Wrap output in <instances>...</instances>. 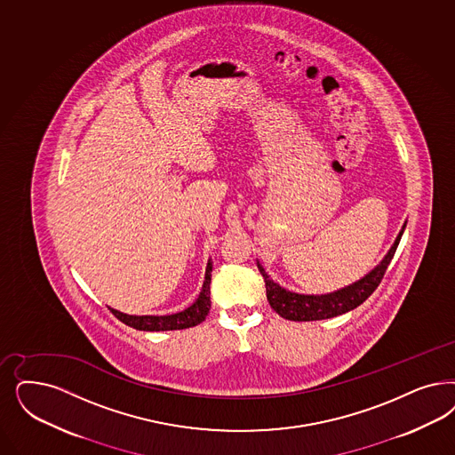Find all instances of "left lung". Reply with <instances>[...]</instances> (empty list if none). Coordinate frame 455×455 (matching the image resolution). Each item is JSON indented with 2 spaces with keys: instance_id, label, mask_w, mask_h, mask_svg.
<instances>
[{
  "instance_id": "left-lung-1",
  "label": "left lung",
  "mask_w": 455,
  "mask_h": 455,
  "mask_svg": "<svg viewBox=\"0 0 455 455\" xmlns=\"http://www.w3.org/2000/svg\"><path fill=\"white\" fill-rule=\"evenodd\" d=\"M407 221L403 223L398 236L393 242L392 249L383 257V260L378 266L370 270L360 281L341 287L334 292L328 294H299L287 291L283 285L274 283L266 268L257 260V267L266 281L267 300L270 307L279 314L283 319L289 321H319V319H330L341 314L349 313L356 309L366 299L375 292L376 287L381 283L387 268L392 262L393 255L400 243V238L405 232Z\"/></svg>"
}]
</instances>
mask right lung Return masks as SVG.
Masks as SVG:
<instances>
[{
	"label": "right lung",
	"mask_w": 455,
	"mask_h": 455,
	"mask_svg": "<svg viewBox=\"0 0 455 455\" xmlns=\"http://www.w3.org/2000/svg\"><path fill=\"white\" fill-rule=\"evenodd\" d=\"M212 259L206 264L204 270V283L202 292L198 299L187 307L185 311L168 315H131V314L121 313L117 309L109 307L110 313L114 314L119 321H123L127 326L140 331H174L187 330L193 328L200 323H204V317L210 313L212 300H210V283H212Z\"/></svg>",
	"instance_id": "add662e5"
}]
</instances>
